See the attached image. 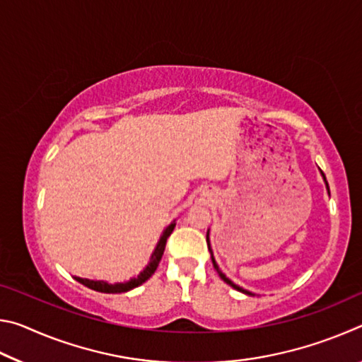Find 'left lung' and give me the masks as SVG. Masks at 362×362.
I'll list each match as a JSON object with an SVG mask.
<instances>
[{
    "label": "left lung",
    "instance_id": "8db88e82",
    "mask_svg": "<svg viewBox=\"0 0 362 362\" xmlns=\"http://www.w3.org/2000/svg\"><path fill=\"white\" fill-rule=\"evenodd\" d=\"M322 175H324V174H322ZM324 180H326V177H324ZM326 185H327V182H326ZM327 189H329V185H327ZM206 241H207V246H209V250H211V259H212V263H214V268H216V269H217L218 276H220V278H222V279L225 281V283H226V284H230V286H233V287H235V289H238V291H241V292H244V293H247V296H252V293H250V292H247V291H244V289H243V287H240V286H235V284H233V283H231V281H230L228 278H226V276H225V274H223L222 272H220V268H218V265H217V263H216V259H214V255H212V249H211V244H209V233H207V236H206Z\"/></svg>",
    "mask_w": 362,
    "mask_h": 362
}]
</instances>
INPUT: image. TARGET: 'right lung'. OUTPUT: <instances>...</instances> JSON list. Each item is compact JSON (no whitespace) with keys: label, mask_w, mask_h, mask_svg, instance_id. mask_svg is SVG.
I'll list each match as a JSON object with an SVG mask.
<instances>
[{"label":"right lung","mask_w":362,"mask_h":362,"mask_svg":"<svg viewBox=\"0 0 362 362\" xmlns=\"http://www.w3.org/2000/svg\"><path fill=\"white\" fill-rule=\"evenodd\" d=\"M174 226L175 223H170L166 230H164L161 240H159L158 246L155 249V252L151 254V260L148 263V267H146L142 273L139 274L137 278H134L131 281H127V283H119V284H108V283H103V281H90V279H83V278H76L78 283L84 284L86 287H89V289H94V291H99V292H105V293H119V292H127L134 289V287H137L140 284H144L146 279H148L153 273L156 272V268L159 265V262L163 259V254H164V247H166V243H168V238L170 236V233L174 231Z\"/></svg>","instance_id":"obj_1"}]
</instances>
